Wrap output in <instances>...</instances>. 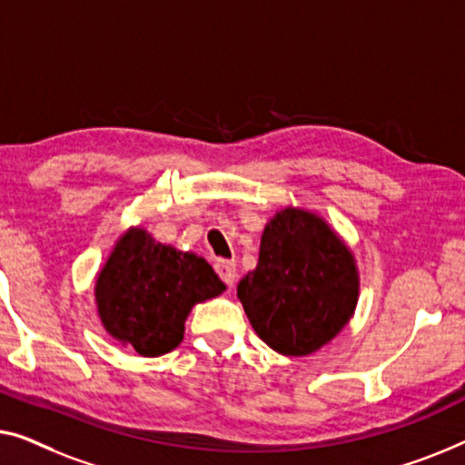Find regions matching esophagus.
Masks as SVG:
<instances>
[{"label": "esophagus", "instance_id": "34e87169", "mask_svg": "<svg viewBox=\"0 0 465 465\" xmlns=\"http://www.w3.org/2000/svg\"><path fill=\"white\" fill-rule=\"evenodd\" d=\"M214 270H217L221 280H223V282L232 289V286L235 284V276H238V273H235V263H233V261L221 259V261H217V263H214Z\"/></svg>", "mask_w": 465, "mask_h": 465}]
</instances>
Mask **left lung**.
Masks as SVG:
<instances>
[{
    "label": "left lung",
    "instance_id": "1",
    "mask_svg": "<svg viewBox=\"0 0 465 465\" xmlns=\"http://www.w3.org/2000/svg\"><path fill=\"white\" fill-rule=\"evenodd\" d=\"M354 254L322 217L282 208L261 235L259 261L238 284L252 329L284 356H310L335 339L358 303Z\"/></svg>",
    "mask_w": 465,
    "mask_h": 465
}]
</instances>
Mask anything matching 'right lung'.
I'll return each instance as SVG.
<instances>
[{"instance_id":"right-lung-1","label":"right lung","mask_w":465,"mask_h":465,"mask_svg":"<svg viewBox=\"0 0 465 465\" xmlns=\"http://www.w3.org/2000/svg\"><path fill=\"white\" fill-rule=\"evenodd\" d=\"M223 291L206 259L130 227L96 276L94 301L111 337L139 356L158 358L183 341L192 307Z\"/></svg>"}]
</instances>
